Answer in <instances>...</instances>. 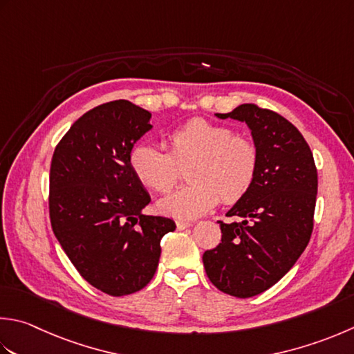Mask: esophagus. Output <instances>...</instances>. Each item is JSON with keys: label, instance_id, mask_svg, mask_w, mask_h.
I'll list each match as a JSON object with an SVG mask.
<instances>
[{"label": "esophagus", "instance_id": "1", "mask_svg": "<svg viewBox=\"0 0 354 354\" xmlns=\"http://www.w3.org/2000/svg\"><path fill=\"white\" fill-rule=\"evenodd\" d=\"M190 225H192V223H189V221H176L178 230H184V228H189Z\"/></svg>", "mask_w": 354, "mask_h": 354}]
</instances>
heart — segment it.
<instances>
[{
	"label": "heart",
	"instance_id": "obj_1",
	"mask_svg": "<svg viewBox=\"0 0 354 354\" xmlns=\"http://www.w3.org/2000/svg\"><path fill=\"white\" fill-rule=\"evenodd\" d=\"M169 151L138 142L129 153L135 178L156 193H169L185 169L189 184L159 201L158 209L178 219H195L216 207L234 204L250 192L259 169V150L250 138L224 124L193 118L167 135Z\"/></svg>",
	"mask_w": 354,
	"mask_h": 354
}]
</instances>
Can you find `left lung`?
Masks as SVG:
<instances>
[{
    "label": "left lung",
    "instance_id": "8db88e82",
    "mask_svg": "<svg viewBox=\"0 0 354 354\" xmlns=\"http://www.w3.org/2000/svg\"><path fill=\"white\" fill-rule=\"evenodd\" d=\"M221 120L244 121L259 150V169L250 192L218 221L223 238L203 254L216 288L252 297L274 286L306 250L313 232L317 170L301 131L273 110L242 104Z\"/></svg>",
    "mask_w": 354,
    "mask_h": 354
}]
</instances>
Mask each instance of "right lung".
<instances>
[{
    "label": "right lung",
    "mask_w": 354,
    "mask_h": 354,
    "mask_svg": "<svg viewBox=\"0 0 354 354\" xmlns=\"http://www.w3.org/2000/svg\"><path fill=\"white\" fill-rule=\"evenodd\" d=\"M151 113L110 101L73 122L53 151L48 178L52 230L78 273L110 296L140 292L153 278L171 219L147 216L150 203L129 167Z\"/></svg>",
    "instance_id": "1"
}]
</instances>
